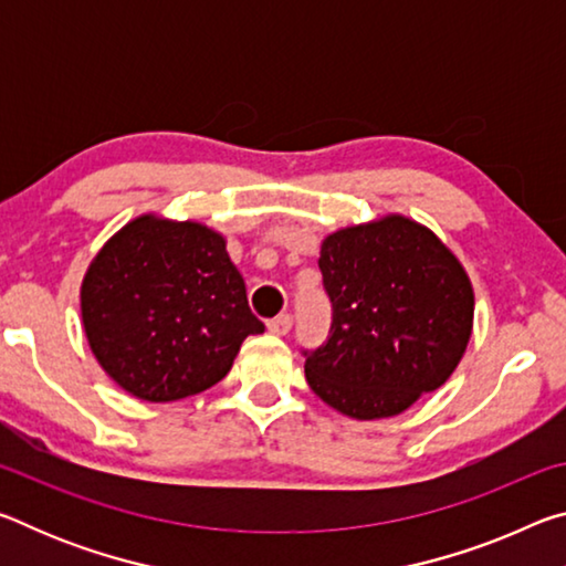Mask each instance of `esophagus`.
<instances>
[{"mask_svg":"<svg viewBox=\"0 0 566 566\" xmlns=\"http://www.w3.org/2000/svg\"><path fill=\"white\" fill-rule=\"evenodd\" d=\"M292 324H294L292 314H280V317H274V319L266 322V327H270V332H274V334H280V337H284V334L292 332Z\"/></svg>","mask_w":566,"mask_h":566,"instance_id":"obj_1","label":"esophagus"}]
</instances>
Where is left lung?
<instances>
[{"label": "left lung", "mask_w": 566, "mask_h": 566, "mask_svg": "<svg viewBox=\"0 0 566 566\" xmlns=\"http://www.w3.org/2000/svg\"><path fill=\"white\" fill-rule=\"evenodd\" d=\"M332 302L327 342L304 349L322 401L354 419H385L444 385L472 337L464 266L407 217L347 227L322 242Z\"/></svg>", "instance_id": "8db88e82"}]
</instances>
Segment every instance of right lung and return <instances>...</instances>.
I'll return each mask as SVG.
<instances>
[{
    "mask_svg": "<svg viewBox=\"0 0 566 566\" xmlns=\"http://www.w3.org/2000/svg\"><path fill=\"white\" fill-rule=\"evenodd\" d=\"M82 322L102 369L145 401L217 385L249 334L264 332L224 237L151 214L94 256L82 282Z\"/></svg>",
    "mask_w": 566,
    "mask_h": 566,
    "instance_id": "right-lung-1",
    "label": "right lung"
}]
</instances>
